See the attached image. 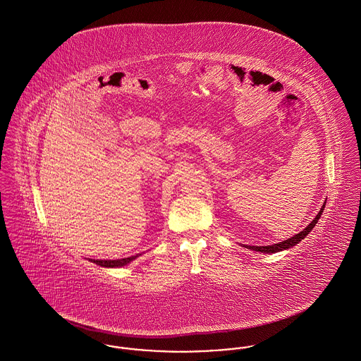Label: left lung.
<instances>
[{
	"mask_svg": "<svg viewBox=\"0 0 361 361\" xmlns=\"http://www.w3.org/2000/svg\"><path fill=\"white\" fill-rule=\"evenodd\" d=\"M324 208H325V203H324V206L321 208V211L318 212V215L311 221V224H310L303 231H300L299 234L293 235L292 238L283 240V242H280V243H275V245H269V246H246V247H247V249H252V250H256V252H262V253H276V252H281V250H284V249H290L292 246H295L298 242H300V240H303V238L309 234L310 231L314 228V226L317 224L318 219L321 218V215H322V212H324Z\"/></svg>",
	"mask_w": 361,
	"mask_h": 361,
	"instance_id": "left-lung-1",
	"label": "left lung"
}]
</instances>
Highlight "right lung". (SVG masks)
I'll use <instances>...</instances> for the list:
<instances>
[{"label":"right lung","mask_w":361,"mask_h":361,"mask_svg":"<svg viewBox=\"0 0 361 361\" xmlns=\"http://www.w3.org/2000/svg\"><path fill=\"white\" fill-rule=\"evenodd\" d=\"M137 256H131V257L121 258V259H90L92 262L100 265V267H106V268H116V267H124L133 259H135Z\"/></svg>","instance_id":"1"}]
</instances>
